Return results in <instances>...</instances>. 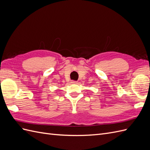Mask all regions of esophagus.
<instances>
[{
    "instance_id": "obj_1",
    "label": "esophagus",
    "mask_w": 150,
    "mask_h": 150,
    "mask_svg": "<svg viewBox=\"0 0 150 150\" xmlns=\"http://www.w3.org/2000/svg\"><path fill=\"white\" fill-rule=\"evenodd\" d=\"M71 83H72V84H77V83H78V82H77L76 81H74V80L71 81Z\"/></svg>"
}]
</instances>
